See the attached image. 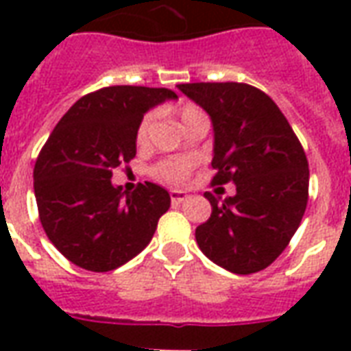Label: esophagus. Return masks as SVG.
Here are the masks:
<instances>
[{"label": "esophagus", "instance_id": "1", "mask_svg": "<svg viewBox=\"0 0 351 351\" xmlns=\"http://www.w3.org/2000/svg\"><path fill=\"white\" fill-rule=\"evenodd\" d=\"M186 199H188V193H186V191L171 190V201H173V203H182Z\"/></svg>", "mask_w": 351, "mask_h": 351}]
</instances>
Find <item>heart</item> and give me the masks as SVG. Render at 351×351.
Masks as SVG:
<instances>
[{
    "mask_svg": "<svg viewBox=\"0 0 351 351\" xmlns=\"http://www.w3.org/2000/svg\"><path fill=\"white\" fill-rule=\"evenodd\" d=\"M203 112L199 110V108L191 107V105H186V107L180 108V122L182 125L193 120V118H197ZM150 123H152V118L150 116H146L143 122L138 123L137 128V143L138 145H146L148 143V135H150ZM191 167H193V161L191 160H167L160 163L156 171H154V175L158 176L160 180L163 182H171V184H178L186 180V176L190 175Z\"/></svg>",
    "mask_w": 351,
    "mask_h": 351,
    "instance_id": "obj_1",
    "label": "heart"
}]
</instances>
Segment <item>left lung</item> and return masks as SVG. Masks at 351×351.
Segmentation results:
<instances>
[{
  "mask_svg": "<svg viewBox=\"0 0 351 351\" xmlns=\"http://www.w3.org/2000/svg\"><path fill=\"white\" fill-rule=\"evenodd\" d=\"M178 90L210 116L213 184L233 182V197L210 201L195 229L206 258L235 274L267 269L295 235L308 201V161L276 103L241 82H193Z\"/></svg>",
  "mask_w": 351,
  "mask_h": 351,
  "instance_id": "8db88e82",
  "label": "left lung"
}]
</instances>
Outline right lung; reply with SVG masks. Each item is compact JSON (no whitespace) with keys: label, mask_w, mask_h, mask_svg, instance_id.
<instances>
[{"label":"right lung","mask_w":351,"mask_h":351,"mask_svg":"<svg viewBox=\"0 0 351 351\" xmlns=\"http://www.w3.org/2000/svg\"><path fill=\"white\" fill-rule=\"evenodd\" d=\"M178 99L173 90L108 86L88 93L58 122L34 169L43 229L71 263L107 272L128 263L152 241L171 195L154 182L122 191L112 171L137 154L143 116Z\"/></svg>","instance_id":"right-lung-1"}]
</instances>
